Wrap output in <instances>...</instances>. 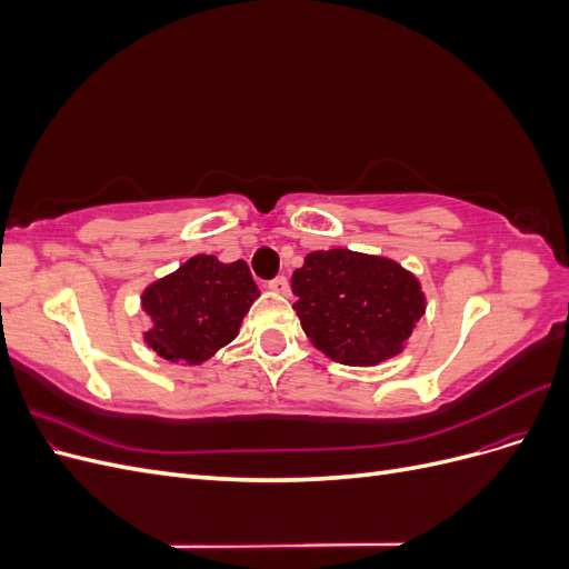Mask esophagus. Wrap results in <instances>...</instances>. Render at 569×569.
Segmentation results:
<instances>
[{"mask_svg": "<svg viewBox=\"0 0 569 569\" xmlns=\"http://www.w3.org/2000/svg\"><path fill=\"white\" fill-rule=\"evenodd\" d=\"M268 289L274 291V295H287V291H289V282H287L284 274H278V278L268 282Z\"/></svg>", "mask_w": 569, "mask_h": 569, "instance_id": "obj_1", "label": "esophagus"}]
</instances>
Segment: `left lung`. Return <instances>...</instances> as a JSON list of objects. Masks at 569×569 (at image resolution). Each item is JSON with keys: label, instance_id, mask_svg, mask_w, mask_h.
<instances>
[{"label": "left lung", "instance_id": "left-lung-1", "mask_svg": "<svg viewBox=\"0 0 569 569\" xmlns=\"http://www.w3.org/2000/svg\"><path fill=\"white\" fill-rule=\"evenodd\" d=\"M295 311L316 347L343 366H375L403 349L425 313L418 280L389 258L313 251L291 274Z\"/></svg>", "mask_w": 569, "mask_h": 569}]
</instances>
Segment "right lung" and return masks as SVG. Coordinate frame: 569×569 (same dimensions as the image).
Returning a JSON list of instances; mask_svg holds the SVG:
<instances>
[{"label": "right lung", "mask_w": 569, "mask_h": 569, "mask_svg": "<svg viewBox=\"0 0 569 569\" xmlns=\"http://www.w3.org/2000/svg\"><path fill=\"white\" fill-rule=\"evenodd\" d=\"M258 297L244 261L220 263L216 256L189 258L173 274L142 295L151 318L149 347L170 363L197 366L230 343Z\"/></svg>", "instance_id": "add662e5"}]
</instances>
